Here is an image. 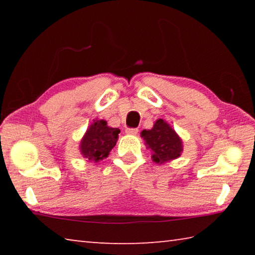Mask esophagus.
<instances>
[{
  "mask_svg": "<svg viewBox=\"0 0 255 255\" xmlns=\"http://www.w3.org/2000/svg\"><path fill=\"white\" fill-rule=\"evenodd\" d=\"M126 132L128 133V135H137L138 129L137 128H127Z\"/></svg>",
  "mask_w": 255,
  "mask_h": 255,
  "instance_id": "esophagus-1",
  "label": "esophagus"
}]
</instances>
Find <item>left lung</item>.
<instances>
[{
	"mask_svg": "<svg viewBox=\"0 0 255 255\" xmlns=\"http://www.w3.org/2000/svg\"><path fill=\"white\" fill-rule=\"evenodd\" d=\"M141 137H144L146 145L153 152L152 158L156 163L178 158L182 152V141L163 119L156 120L149 130L141 131Z\"/></svg>",
	"mask_w": 255,
	"mask_h": 255,
	"instance_id": "1",
	"label": "left lung"
}]
</instances>
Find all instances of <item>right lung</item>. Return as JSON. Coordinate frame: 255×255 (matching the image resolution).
Here are the masks:
<instances>
[{
	"label": "right lung",
	"instance_id": "right-lung-1",
	"mask_svg": "<svg viewBox=\"0 0 255 255\" xmlns=\"http://www.w3.org/2000/svg\"><path fill=\"white\" fill-rule=\"evenodd\" d=\"M118 128L107 126L105 120H94L81 141V153L86 161L98 162L107 157L118 139Z\"/></svg>",
	"mask_w": 255,
	"mask_h": 255
}]
</instances>
